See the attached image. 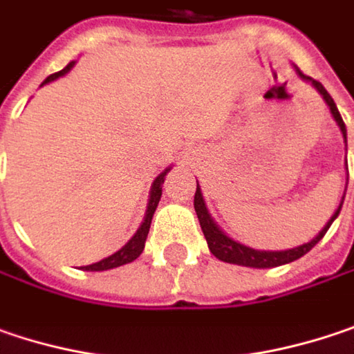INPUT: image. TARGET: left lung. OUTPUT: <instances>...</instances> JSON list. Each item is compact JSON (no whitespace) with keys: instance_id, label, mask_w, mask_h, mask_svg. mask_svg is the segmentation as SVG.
Returning <instances> with one entry per match:
<instances>
[{"instance_id":"obj_1","label":"left lung","mask_w":354,"mask_h":354,"mask_svg":"<svg viewBox=\"0 0 354 354\" xmlns=\"http://www.w3.org/2000/svg\"><path fill=\"white\" fill-rule=\"evenodd\" d=\"M296 72H298V76H300V78H304V80L313 82V86L322 94V98L326 100V104H328L330 113H333V116H335L337 124L341 127L342 137H344V140H346V129H344L342 116L341 113H339V109H337V104H335V100H333V96L326 92V88H324L318 80H313L310 76H304L298 68H296ZM342 201H344V195H342L339 209H337L335 215L328 219V223L320 230V234L316 236L315 240L308 241V243H304V245H298V248H294V250H284V252H260V250H252V248H248V245H241V243L234 241L232 238H227V236H225V234L215 225V221L212 219V215L207 214V207H205V201H203V195H201L199 185H197V189H195L193 207H195V214H197V217H199V225H201V232H203V236H205V240H207L209 252L214 254L217 260L227 262V264L248 266V268H276V266L290 264V262H294V260L302 258L304 254H308V252L315 248L316 243L324 238L326 230H328V227H330V223L337 219V215L341 214Z\"/></svg>"}]
</instances>
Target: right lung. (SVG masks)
Returning <instances> with one entry per match:
<instances>
[{"label": "right lung", "mask_w": 354, "mask_h": 354, "mask_svg": "<svg viewBox=\"0 0 354 354\" xmlns=\"http://www.w3.org/2000/svg\"><path fill=\"white\" fill-rule=\"evenodd\" d=\"M72 66H74V62H70L66 68H64V70L56 72V74H50V76L41 82V86H44V84H48V82H52V80H56V78H60V76H64ZM167 173H169V169H165L163 173L155 179V183H153L151 199H149V207H147V215H145V221L140 223V227L137 230V234H135L131 240L127 241V243H124L116 254L109 256V258H104V260H100V262H96V264L84 266V270H88V272H102V270H111V268L131 264L133 260H137V258H139L140 252L145 250V241H147V234H149V227H151V219H153V214H155V209H157V205H159V199H161V193H163V181Z\"/></svg>", "instance_id": "obj_1"}]
</instances>
